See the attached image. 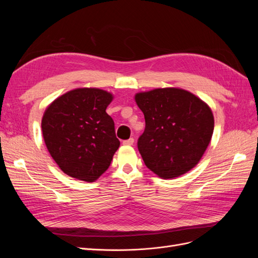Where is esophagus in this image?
Instances as JSON below:
<instances>
[{
    "mask_svg": "<svg viewBox=\"0 0 258 258\" xmlns=\"http://www.w3.org/2000/svg\"><path fill=\"white\" fill-rule=\"evenodd\" d=\"M135 143V140L134 139H129V140H124V141L122 142V144L123 145H132V144H134Z\"/></svg>",
    "mask_w": 258,
    "mask_h": 258,
    "instance_id": "1",
    "label": "esophagus"
}]
</instances>
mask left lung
<instances>
[{
    "mask_svg": "<svg viewBox=\"0 0 258 258\" xmlns=\"http://www.w3.org/2000/svg\"><path fill=\"white\" fill-rule=\"evenodd\" d=\"M135 100L145 118L138 140L145 166L165 179L196 167L214 130L213 113L205 101L175 87L138 92Z\"/></svg>",
    "mask_w": 258,
    "mask_h": 258,
    "instance_id": "8db88e82",
    "label": "left lung"
}]
</instances>
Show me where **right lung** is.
I'll return each instance as SVG.
<instances>
[{
    "instance_id": "right-lung-1",
    "label": "right lung",
    "mask_w": 258,
    "mask_h": 258,
    "mask_svg": "<svg viewBox=\"0 0 258 258\" xmlns=\"http://www.w3.org/2000/svg\"><path fill=\"white\" fill-rule=\"evenodd\" d=\"M113 98L103 89L76 88L45 110L42 132L46 147L69 176L95 182L110 167L120 145L105 111Z\"/></svg>"
}]
</instances>
